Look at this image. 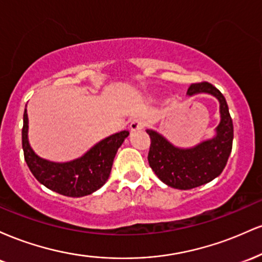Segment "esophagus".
<instances>
[{
    "instance_id": "34e87169",
    "label": "esophagus",
    "mask_w": 262,
    "mask_h": 262,
    "mask_svg": "<svg viewBox=\"0 0 262 262\" xmlns=\"http://www.w3.org/2000/svg\"><path fill=\"white\" fill-rule=\"evenodd\" d=\"M144 125H145L144 121H141V119H134V121H132L130 123V130L132 132L140 130V129L144 128Z\"/></svg>"
}]
</instances>
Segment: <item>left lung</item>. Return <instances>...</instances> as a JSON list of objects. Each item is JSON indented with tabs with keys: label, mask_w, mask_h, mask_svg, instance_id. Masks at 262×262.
<instances>
[{
	"label": "left lung",
	"mask_w": 262,
	"mask_h": 262,
	"mask_svg": "<svg viewBox=\"0 0 262 262\" xmlns=\"http://www.w3.org/2000/svg\"><path fill=\"white\" fill-rule=\"evenodd\" d=\"M200 92L215 96L221 103L222 119L213 139L203 141L192 149H179L156 132L146 130L150 137V167L162 182L177 189L198 187L221 175L233 146V121L224 96L217 87L206 81L192 83L188 87L189 96Z\"/></svg>",
	"instance_id": "obj_1"
}]
</instances>
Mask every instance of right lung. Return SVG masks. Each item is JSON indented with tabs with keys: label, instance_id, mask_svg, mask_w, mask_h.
Masks as SVG:
<instances>
[{
	"label": "right lung",
	"instance_id": "add662e5",
	"mask_svg": "<svg viewBox=\"0 0 262 262\" xmlns=\"http://www.w3.org/2000/svg\"><path fill=\"white\" fill-rule=\"evenodd\" d=\"M28 116L23 114L22 146L25 160L31 172L41 185L62 196L82 197L91 194L106 183L112 170L117 150L129 135L128 130L111 135L80 159L59 164L40 159L34 154L28 143Z\"/></svg>",
	"mask_w": 262,
	"mask_h": 262
}]
</instances>
